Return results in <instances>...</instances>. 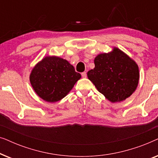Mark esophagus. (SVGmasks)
Segmentation results:
<instances>
[{
	"mask_svg": "<svg viewBox=\"0 0 158 158\" xmlns=\"http://www.w3.org/2000/svg\"><path fill=\"white\" fill-rule=\"evenodd\" d=\"M81 75H82V77H87V74H86L85 72L82 73H81Z\"/></svg>",
	"mask_w": 158,
	"mask_h": 158,
	"instance_id": "1",
	"label": "esophagus"
}]
</instances>
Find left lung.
<instances>
[{
  "label": "left lung",
  "instance_id": "obj_1",
  "mask_svg": "<svg viewBox=\"0 0 158 158\" xmlns=\"http://www.w3.org/2000/svg\"><path fill=\"white\" fill-rule=\"evenodd\" d=\"M95 68L87 73L97 90L111 103L129 98L139 83V68L135 60L117 47L94 59Z\"/></svg>",
  "mask_w": 158,
  "mask_h": 158
}]
</instances>
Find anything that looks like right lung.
Listing matches in <instances>:
<instances>
[{
  "instance_id": "1",
  "label": "right lung",
  "mask_w": 158,
  "mask_h": 158,
  "mask_svg": "<svg viewBox=\"0 0 158 158\" xmlns=\"http://www.w3.org/2000/svg\"><path fill=\"white\" fill-rule=\"evenodd\" d=\"M81 77L68 60L57 56H46L32 69L29 80L39 97L55 103L65 97Z\"/></svg>"
}]
</instances>
